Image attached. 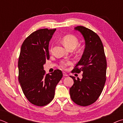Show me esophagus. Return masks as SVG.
Segmentation results:
<instances>
[{
    "label": "esophagus",
    "mask_w": 123,
    "mask_h": 123,
    "mask_svg": "<svg viewBox=\"0 0 123 123\" xmlns=\"http://www.w3.org/2000/svg\"><path fill=\"white\" fill-rule=\"evenodd\" d=\"M63 76H68V75L65 72H63Z\"/></svg>",
    "instance_id": "obj_1"
}]
</instances>
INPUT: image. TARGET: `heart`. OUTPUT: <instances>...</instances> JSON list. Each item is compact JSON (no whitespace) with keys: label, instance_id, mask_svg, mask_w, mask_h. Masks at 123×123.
I'll use <instances>...</instances> for the list:
<instances>
[{"label":"heart","instance_id":"1","mask_svg":"<svg viewBox=\"0 0 123 123\" xmlns=\"http://www.w3.org/2000/svg\"><path fill=\"white\" fill-rule=\"evenodd\" d=\"M62 42L67 48L70 49H74L76 47V45L78 44V39L77 37L74 35H67L64 36L62 38ZM53 47H51L50 51L52 50ZM71 64V62L69 61H62L60 63V67L62 69H65L67 66Z\"/></svg>","mask_w":123,"mask_h":123}]
</instances>
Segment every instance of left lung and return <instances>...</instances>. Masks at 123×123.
<instances>
[{
	"mask_svg": "<svg viewBox=\"0 0 123 123\" xmlns=\"http://www.w3.org/2000/svg\"><path fill=\"white\" fill-rule=\"evenodd\" d=\"M84 37V53L72 72H82V78L73 79L69 89L70 98L75 103L82 106L90 105L98 99L106 81L107 63L103 44L98 35L82 26L75 27Z\"/></svg>",
	"mask_w": 123,
	"mask_h": 123,
	"instance_id": "1",
	"label": "left lung"
}]
</instances>
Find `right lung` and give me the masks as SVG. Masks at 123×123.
<instances>
[{"label": "right lung", "instance_id": "add662e5", "mask_svg": "<svg viewBox=\"0 0 123 123\" xmlns=\"http://www.w3.org/2000/svg\"><path fill=\"white\" fill-rule=\"evenodd\" d=\"M55 29H42L25 39L20 49L18 67V81L31 103L43 106L53 99L56 85L62 78L61 70L45 74L43 65L49 59V44Z\"/></svg>", "mask_w": 123, "mask_h": 123}]
</instances>
